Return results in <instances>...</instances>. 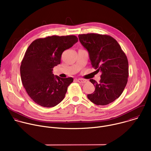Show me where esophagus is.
I'll return each instance as SVG.
<instances>
[{
    "instance_id": "1",
    "label": "esophagus",
    "mask_w": 151,
    "mask_h": 151,
    "mask_svg": "<svg viewBox=\"0 0 151 151\" xmlns=\"http://www.w3.org/2000/svg\"><path fill=\"white\" fill-rule=\"evenodd\" d=\"M76 81H77L78 82H79V83H85V82H87V80L83 79H81V78L77 79Z\"/></svg>"
}]
</instances>
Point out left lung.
Listing matches in <instances>:
<instances>
[{
	"label": "left lung",
	"mask_w": 151,
	"mask_h": 151,
	"mask_svg": "<svg viewBox=\"0 0 151 151\" xmlns=\"http://www.w3.org/2000/svg\"><path fill=\"white\" fill-rule=\"evenodd\" d=\"M81 44L87 50L93 68L100 71V81L91 79L95 91L87 95L97 105L108 104L122 93L128 81V62L118 42L106 35H79Z\"/></svg>",
	"instance_id": "8db88e82"
}]
</instances>
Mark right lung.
Here are the masks:
<instances>
[{
  "label": "right lung",
  "instance_id": "right-lung-1",
  "mask_svg": "<svg viewBox=\"0 0 151 151\" xmlns=\"http://www.w3.org/2000/svg\"><path fill=\"white\" fill-rule=\"evenodd\" d=\"M78 41L76 36H52L34 40L21 61V81L30 97L37 104L54 107L65 97L70 78H61L52 73L60 64L63 52Z\"/></svg>",
  "mask_w": 151,
  "mask_h": 151
}]
</instances>
